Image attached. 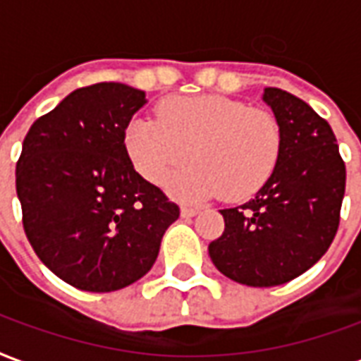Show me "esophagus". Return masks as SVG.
<instances>
[{"instance_id": "34e87169", "label": "esophagus", "mask_w": 361, "mask_h": 361, "mask_svg": "<svg viewBox=\"0 0 361 361\" xmlns=\"http://www.w3.org/2000/svg\"><path fill=\"white\" fill-rule=\"evenodd\" d=\"M195 214H199V208L188 207V204H185V207H181V216H183V218H193Z\"/></svg>"}]
</instances>
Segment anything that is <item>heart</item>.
Masks as SVG:
<instances>
[{
    "instance_id": "heart-1",
    "label": "heart",
    "mask_w": 361,
    "mask_h": 361,
    "mask_svg": "<svg viewBox=\"0 0 361 361\" xmlns=\"http://www.w3.org/2000/svg\"><path fill=\"white\" fill-rule=\"evenodd\" d=\"M124 143L135 170L154 185L193 159L197 164L170 183L173 195L239 201L271 178L283 135L269 111L221 95H178L157 106V118L132 120Z\"/></svg>"
}]
</instances>
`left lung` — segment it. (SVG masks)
<instances>
[{"instance_id":"8db88e82","label":"left lung","mask_w":361,"mask_h":361,"mask_svg":"<svg viewBox=\"0 0 361 361\" xmlns=\"http://www.w3.org/2000/svg\"><path fill=\"white\" fill-rule=\"evenodd\" d=\"M264 101L281 126L277 166L255 199L220 210L226 228L208 245L216 268L248 287L283 285L327 252L346 185L344 160L327 120L279 87H266Z\"/></svg>"}]
</instances>
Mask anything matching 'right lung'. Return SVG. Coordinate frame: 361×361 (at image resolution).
<instances>
[{"instance_id":"add662e5","label":"right lung","mask_w":361,"mask_h":361,"mask_svg":"<svg viewBox=\"0 0 361 361\" xmlns=\"http://www.w3.org/2000/svg\"><path fill=\"white\" fill-rule=\"evenodd\" d=\"M145 92L80 87L30 126L17 162L24 233L72 287L124 289L145 276L180 207L135 172L124 135Z\"/></svg>"}]
</instances>
